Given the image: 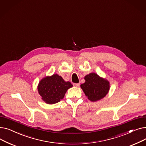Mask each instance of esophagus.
Masks as SVG:
<instances>
[{"label": "esophagus", "mask_w": 146, "mask_h": 146, "mask_svg": "<svg viewBox=\"0 0 146 146\" xmlns=\"http://www.w3.org/2000/svg\"><path fill=\"white\" fill-rule=\"evenodd\" d=\"M73 86H76V87H79L80 86V83H73Z\"/></svg>", "instance_id": "1"}]
</instances>
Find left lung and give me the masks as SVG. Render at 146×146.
I'll return each instance as SVG.
<instances>
[{"label":"left lung","mask_w":146,"mask_h":146,"mask_svg":"<svg viewBox=\"0 0 146 146\" xmlns=\"http://www.w3.org/2000/svg\"><path fill=\"white\" fill-rule=\"evenodd\" d=\"M85 82L81 88L92 102H96L104 98L110 90V82L95 73H91L85 77Z\"/></svg>","instance_id":"1"}]
</instances>
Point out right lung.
Returning a JSON list of instances; mask_svg holds the SVG:
<instances>
[{
  "instance_id": "obj_1",
  "label": "right lung",
  "mask_w": 146,
  "mask_h": 146,
  "mask_svg": "<svg viewBox=\"0 0 146 146\" xmlns=\"http://www.w3.org/2000/svg\"><path fill=\"white\" fill-rule=\"evenodd\" d=\"M73 86L70 82H65L57 74L43 78L38 84V91L42 100L54 104L63 99L67 90Z\"/></svg>"
}]
</instances>
